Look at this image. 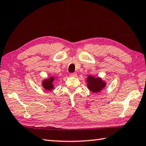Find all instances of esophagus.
Masks as SVG:
<instances>
[{"label": "esophagus", "instance_id": "esophagus-1", "mask_svg": "<svg viewBox=\"0 0 146 146\" xmlns=\"http://www.w3.org/2000/svg\"><path fill=\"white\" fill-rule=\"evenodd\" d=\"M70 76H72V77H75L76 76V73H71L70 74Z\"/></svg>", "mask_w": 146, "mask_h": 146}]
</instances>
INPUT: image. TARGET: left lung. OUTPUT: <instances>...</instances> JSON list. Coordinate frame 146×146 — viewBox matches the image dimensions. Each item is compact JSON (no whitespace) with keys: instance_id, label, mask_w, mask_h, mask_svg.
I'll return each mask as SVG.
<instances>
[{"instance_id":"1","label":"left lung","mask_w":146,"mask_h":146,"mask_svg":"<svg viewBox=\"0 0 146 146\" xmlns=\"http://www.w3.org/2000/svg\"><path fill=\"white\" fill-rule=\"evenodd\" d=\"M88 88L93 92H100L105 86V84L100 78H95L93 76H89L87 79Z\"/></svg>"}]
</instances>
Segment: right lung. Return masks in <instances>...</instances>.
I'll use <instances>...</instances> for the list:
<instances>
[{"label":"right lung","instance_id":"right-lung-1","mask_svg":"<svg viewBox=\"0 0 146 146\" xmlns=\"http://www.w3.org/2000/svg\"><path fill=\"white\" fill-rule=\"evenodd\" d=\"M54 81V78L51 77L49 80H45L43 82V86L44 88L46 90H52L54 88V86H53L52 82Z\"/></svg>","mask_w":146,"mask_h":146}]
</instances>
